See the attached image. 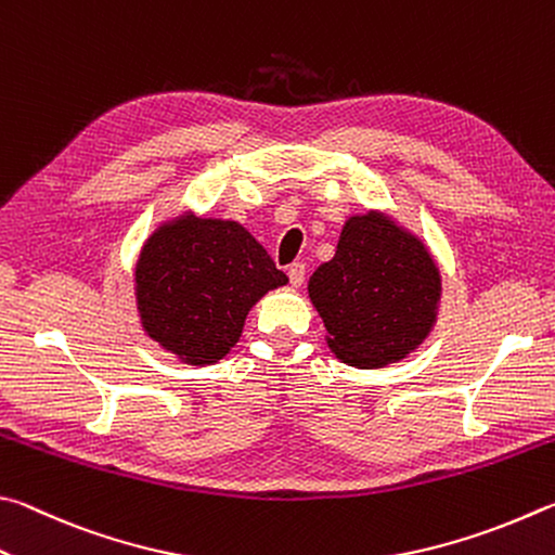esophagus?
I'll use <instances>...</instances> for the list:
<instances>
[{
  "label": "esophagus",
  "mask_w": 555,
  "mask_h": 555,
  "mask_svg": "<svg viewBox=\"0 0 555 555\" xmlns=\"http://www.w3.org/2000/svg\"><path fill=\"white\" fill-rule=\"evenodd\" d=\"M305 272H307L305 262H293V266L287 268L289 285H293V287H299V285H302V283H305Z\"/></svg>",
  "instance_id": "34e87169"
}]
</instances>
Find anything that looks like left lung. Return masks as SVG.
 Masks as SVG:
<instances>
[{
    "mask_svg": "<svg viewBox=\"0 0 555 555\" xmlns=\"http://www.w3.org/2000/svg\"><path fill=\"white\" fill-rule=\"evenodd\" d=\"M326 344L353 367H383L420 348L436 324L441 272L424 243L380 211L344 223L334 258L309 278Z\"/></svg>",
    "mask_w": 555,
    "mask_h": 555,
    "instance_id": "1",
    "label": "left lung"
}]
</instances>
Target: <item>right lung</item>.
<instances>
[{"label":"right lung","instance_id":"add662e5","mask_svg":"<svg viewBox=\"0 0 555 555\" xmlns=\"http://www.w3.org/2000/svg\"><path fill=\"white\" fill-rule=\"evenodd\" d=\"M283 285L285 272L238 221L194 214L155 229L135 262L143 332L190 365L221 361L250 307Z\"/></svg>","mask_w":555,"mask_h":555}]
</instances>
